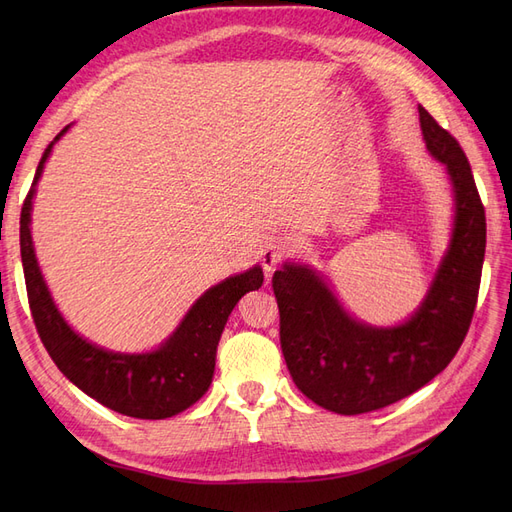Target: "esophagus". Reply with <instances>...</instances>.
Returning <instances> with one entry per match:
<instances>
[{
    "mask_svg": "<svg viewBox=\"0 0 512 512\" xmlns=\"http://www.w3.org/2000/svg\"><path fill=\"white\" fill-rule=\"evenodd\" d=\"M292 252V239L286 237V235H277V237H271L265 247H262V254H260V260H262V267H265L267 273L275 271V267L280 265V262Z\"/></svg>",
    "mask_w": 512,
    "mask_h": 512,
    "instance_id": "esophagus-1",
    "label": "esophagus"
}]
</instances>
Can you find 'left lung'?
Returning a JSON list of instances; mask_svg holds the SVG:
<instances>
[{"label": "left lung", "mask_w": 512, "mask_h": 512, "mask_svg": "<svg viewBox=\"0 0 512 512\" xmlns=\"http://www.w3.org/2000/svg\"><path fill=\"white\" fill-rule=\"evenodd\" d=\"M423 141L451 179V241L425 299L395 327L354 318L327 277L301 262L273 275L280 342L299 391L324 410L363 414L412 395L453 361L476 307L487 224L459 143L418 106Z\"/></svg>", "instance_id": "8db88e82"}]
</instances>
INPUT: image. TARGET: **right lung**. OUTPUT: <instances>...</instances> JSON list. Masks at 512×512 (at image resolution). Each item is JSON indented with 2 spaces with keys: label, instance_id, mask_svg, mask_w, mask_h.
<instances>
[{
  "label": "right lung",
  "instance_id": "right-lung-1",
  "mask_svg": "<svg viewBox=\"0 0 512 512\" xmlns=\"http://www.w3.org/2000/svg\"><path fill=\"white\" fill-rule=\"evenodd\" d=\"M72 126V123H70ZM61 130L46 147L36 177L21 209V260L29 307L42 344L51 359L74 386L100 401L102 406L134 418L175 416L203 397L213 380L215 354L226 320L245 292L262 286V269L256 265L200 294L177 329L149 352H113L76 333L57 309L40 271L32 239V207L36 185L42 177Z\"/></svg>",
  "mask_w": 512,
  "mask_h": 512
}]
</instances>
